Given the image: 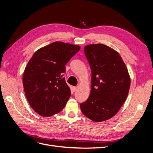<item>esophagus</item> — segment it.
I'll use <instances>...</instances> for the list:
<instances>
[{"label":"esophagus","instance_id":"obj_1","mask_svg":"<svg viewBox=\"0 0 153 153\" xmlns=\"http://www.w3.org/2000/svg\"><path fill=\"white\" fill-rule=\"evenodd\" d=\"M77 89H78V87H73V91L75 92V91H76Z\"/></svg>","mask_w":153,"mask_h":153}]
</instances>
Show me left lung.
Here are the masks:
<instances>
[{"label": "left lung", "instance_id": "8db88e82", "mask_svg": "<svg viewBox=\"0 0 153 153\" xmlns=\"http://www.w3.org/2000/svg\"><path fill=\"white\" fill-rule=\"evenodd\" d=\"M84 52L91 68L92 85L90 96L80 104V109L94 122H104L113 117L126 101L130 75L122 57L111 47L87 45Z\"/></svg>", "mask_w": 153, "mask_h": 153}]
</instances>
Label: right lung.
<instances>
[{
  "instance_id": "1",
  "label": "right lung",
  "mask_w": 153,
  "mask_h": 153,
  "mask_svg": "<svg viewBox=\"0 0 153 153\" xmlns=\"http://www.w3.org/2000/svg\"><path fill=\"white\" fill-rule=\"evenodd\" d=\"M80 49L76 45L55 42L36 51L26 65L23 85L35 111L51 117L65 108L71 91L63 78L65 65Z\"/></svg>"
}]
</instances>
